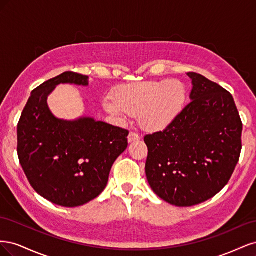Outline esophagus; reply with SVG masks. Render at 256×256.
I'll use <instances>...</instances> for the list:
<instances>
[{
    "mask_svg": "<svg viewBox=\"0 0 256 256\" xmlns=\"http://www.w3.org/2000/svg\"><path fill=\"white\" fill-rule=\"evenodd\" d=\"M141 138V136H138V134L134 132V131H131V132L129 134L128 136V142L131 143V142H136V141H138Z\"/></svg>",
    "mask_w": 256,
    "mask_h": 256,
    "instance_id": "esophagus-1",
    "label": "esophagus"
}]
</instances>
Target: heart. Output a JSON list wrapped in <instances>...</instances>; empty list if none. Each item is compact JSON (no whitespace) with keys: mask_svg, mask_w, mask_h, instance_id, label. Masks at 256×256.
<instances>
[{"mask_svg":"<svg viewBox=\"0 0 256 256\" xmlns=\"http://www.w3.org/2000/svg\"><path fill=\"white\" fill-rule=\"evenodd\" d=\"M188 100L187 85L182 80L142 81L124 84L104 106L120 120L138 115L140 126L150 132L170 127L180 118Z\"/></svg>","mask_w":256,"mask_h":256,"instance_id":"obj_1","label":"heart"}]
</instances>
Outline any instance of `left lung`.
Instances as JSON below:
<instances>
[{
	"label": "left lung",
	"mask_w": 256,
	"mask_h": 256,
	"mask_svg": "<svg viewBox=\"0 0 256 256\" xmlns=\"http://www.w3.org/2000/svg\"><path fill=\"white\" fill-rule=\"evenodd\" d=\"M187 74L192 102L171 126L144 136L150 188L180 207L203 203L226 187L242 147V122L230 92L202 74Z\"/></svg>",
	"instance_id": "8db88e82"
}]
</instances>
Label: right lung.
<instances>
[{
	"label": "right lung",
	"mask_w": 256,
	"mask_h": 256,
	"mask_svg": "<svg viewBox=\"0 0 256 256\" xmlns=\"http://www.w3.org/2000/svg\"><path fill=\"white\" fill-rule=\"evenodd\" d=\"M88 76L66 72L36 88L17 127L20 164L33 189L50 202L76 207L102 193L114 161L128 146L129 131L90 118L68 122L49 110L60 83L88 85Z\"/></svg>",
	"instance_id": "add662e5"
}]
</instances>
